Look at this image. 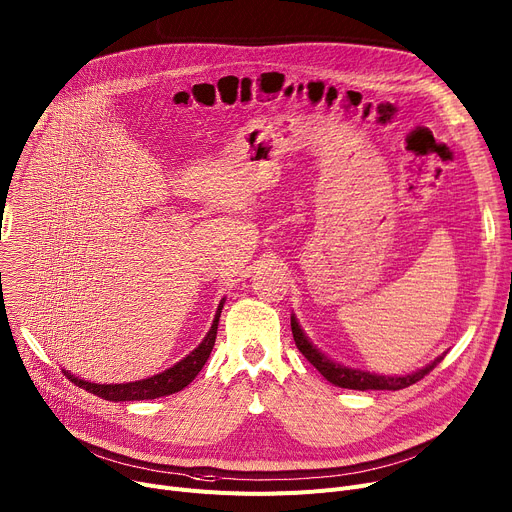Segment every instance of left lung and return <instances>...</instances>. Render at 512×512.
Here are the masks:
<instances>
[{
  "mask_svg": "<svg viewBox=\"0 0 512 512\" xmlns=\"http://www.w3.org/2000/svg\"><path fill=\"white\" fill-rule=\"evenodd\" d=\"M291 330H293V341L297 345V349L302 351V355L308 359V362L328 380L333 382L335 386L341 388H353V390H401L407 388L415 382L422 380L426 374H430L442 359L444 355L436 357L432 364H428L426 368L411 372V374H403V376H382V374H374V372H366V370H357V368H349L343 364L333 362L328 359L324 353H320L310 339L304 335L302 326L295 320V316H291Z\"/></svg>",
  "mask_w": 512,
  "mask_h": 512,
  "instance_id": "8db88e82",
  "label": "left lung"
}]
</instances>
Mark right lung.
<instances>
[{
  "label": "right lung",
  "mask_w": 512,
  "mask_h": 512,
  "mask_svg": "<svg viewBox=\"0 0 512 512\" xmlns=\"http://www.w3.org/2000/svg\"><path fill=\"white\" fill-rule=\"evenodd\" d=\"M223 304H225V297L221 299L213 326H210L204 341L190 355H186L182 362H177L173 368H169L157 376H150V378L136 380V382H122V384H99V382L80 380L70 372H64V374L76 386L88 390V393H93L105 401H144V399H159V397L179 393V390L186 388L198 376V372L206 364L210 351H213V347H215Z\"/></svg>",
  "instance_id": "obj_1"
}]
</instances>
